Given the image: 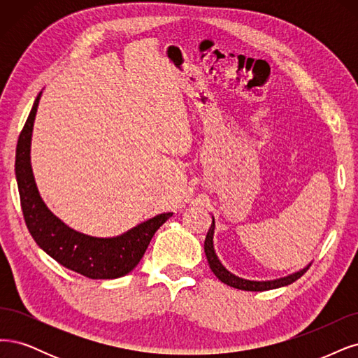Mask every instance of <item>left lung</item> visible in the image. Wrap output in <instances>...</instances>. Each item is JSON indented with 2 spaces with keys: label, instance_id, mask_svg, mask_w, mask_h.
<instances>
[{
  "label": "left lung",
  "instance_id": "1",
  "mask_svg": "<svg viewBox=\"0 0 358 358\" xmlns=\"http://www.w3.org/2000/svg\"><path fill=\"white\" fill-rule=\"evenodd\" d=\"M214 227H215V223H214V217H213V224L208 230V234H206V238H205V256H206V260H208V264L211 271L214 272V275L217 276L218 280H220L222 282L234 287V288H238V290H245V292H264V290H272V288H280V287H284V285H288L294 282L296 280L301 278V276L309 269L310 263L308 264L306 268H303L302 271L299 272H294L292 275L288 276H284V278H280V280H273V281H250V280H244V278H239V276L234 275L232 272H229L222 262L218 260L215 251H214V244H213V236H214Z\"/></svg>",
  "mask_w": 358,
  "mask_h": 358
}]
</instances>
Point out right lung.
<instances>
[{"instance_id":"add662e5","label":"right lung","mask_w":358,"mask_h":358,"mask_svg":"<svg viewBox=\"0 0 358 358\" xmlns=\"http://www.w3.org/2000/svg\"><path fill=\"white\" fill-rule=\"evenodd\" d=\"M41 92L22 129L16 147V180L22 211L31 236L57 263L92 280H114L129 273L140 260L156 230L172 213L159 214L116 238H95L68 227L40 198L31 168V136Z\"/></svg>"}]
</instances>
